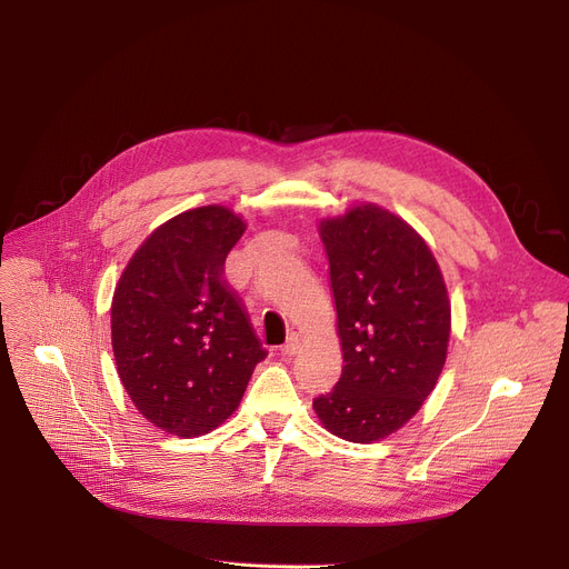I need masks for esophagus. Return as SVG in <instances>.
<instances>
[{
	"label": "esophagus",
	"instance_id": "1",
	"mask_svg": "<svg viewBox=\"0 0 569 569\" xmlns=\"http://www.w3.org/2000/svg\"><path fill=\"white\" fill-rule=\"evenodd\" d=\"M300 346H302V343H300V339H297V337H290V339L281 346V355H283V357H295L297 352H300Z\"/></svg>",
	"mask_w": 569,
	"mask_h": 569
}]
</instances>
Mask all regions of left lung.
Here are the masks:
<instances>
[{
	"instance_id": "1",
	"label": "left lung",
	"mask_w": 569,
	"mask_h": 569,
	"mask_svg": "<svg viewBox=\"0 0 569 569\" xmlns=\"http://www.w3.org/2000/svg\"><path fill=\"white\" fill-rule=\"evenodd\" d=\"M341 378L320 395V425L350 442L399 431L433 392L447 360L452 307L440 267L410 223L373 202L322 219Z\"/></svg>"
}]
</instances>
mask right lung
<instances>
[{"label":"right lung","mask_w":569,"mask_h":569,"mask_svg":"<svg viewBox=\"0 0 569 569\" xmlns=\"http://www.w3.org/2000/svg\"><path fill=\"white\" fill-rule=\"evenodd\" d=\"M244 230L223 204L189 209L149 234L117 281V373L138 412L166 433L196 438L223 425L267 355L223 279Z\"/></svg>","instance_id":"1"}]
</instances>
